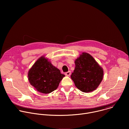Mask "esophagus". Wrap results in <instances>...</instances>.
Here are the masks:
<instances>
[{
  "label": "esophagus",
  "instance_id": "34e87169",
  "mask_svg": "<svg viewBox=\"0 0 129 129\" xmlns=\"http://www.w3.org/2000/svg\"><path fill=\"white\" fill-rule=\"evenodd\" d=\"M65 75L66 76H67V77H69V76H70V75H71V72H70V71H68V72L65 73Z\"/></svg>",
  "mask_w": 129,
  "mask_h": 129
}]
</instances>
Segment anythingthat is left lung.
Segmentation results:
<instances>
[{
    "label": "left lung",
    "mask_w": 129,
    "mask_h": 129,
    "mask_svg": "<svg viewBox=\"0 0 129 129\" xmlns=\"http://www.w3.org/2000/svg\"><path fill=\"white\" fill-rule=\"evenodd\" d=\"M75 68L71 78L75 86L83 92L95 90L102 82L104 70L91 55L83 52L75 61Z\"/></svg>",
    "instance_id": "8db88e82"
}]
</instances>
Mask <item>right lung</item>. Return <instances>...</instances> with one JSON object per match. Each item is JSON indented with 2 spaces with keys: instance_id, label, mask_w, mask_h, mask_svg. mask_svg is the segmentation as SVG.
Returning <instances> with one entry per match:
<instances>
[{
  "instance_id": "obj_1",
  "label": "right lung",
  "mask_w": 129,
  "mask_h": 129,
  "mask_svg": "<svg viewBox=\"0 0 129 129\" xmlns=\"http://www.w3.org/2000/svg\"><path fill=\"white\" fill-rule=\"evenodd\" d=\"M64 77L60 70L43 56L36 61L28 72L30 84L39 92L44 94L57 89Z\"/></svg>"
}]
</instances>
